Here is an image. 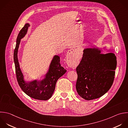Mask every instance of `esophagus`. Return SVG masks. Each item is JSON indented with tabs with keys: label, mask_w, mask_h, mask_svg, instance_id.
Wrapping results in <instances>:
<instances>
[{
	"label": "esophagus",
	"mask_w": 128,
	"mask_h": 128,
	"mask_svg": "<svg viewBox=\"0 0 128 128\" xmlns=\"http://www.w3.org/2000/svg\"><path fill=\"white\" fill-rule=\"evenodd\" d=\"M77 48L76 47H73L71 50H69L67 54V58L69 61L72 60L76 55V52Z\"/></svg>",
	"instance_id": "1"
}]
</instances>
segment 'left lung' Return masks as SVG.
<instances>
[{"instance_id":"1","label":"left lung","mask_w":128,"mask_h":128,"mask_svg":"<svg viewBox=\"0 0 128 128\" xmlns=\"http://www.w3.org/2000/svg\"><path fill=\"white\" fill-rule=\"evenodd\" d=\"M76 67L78 79L76 90L86 100L98 98L112 86L116 66V56L113 53L102 54L98 48H86Z\"/></svg>"}]
</instances>
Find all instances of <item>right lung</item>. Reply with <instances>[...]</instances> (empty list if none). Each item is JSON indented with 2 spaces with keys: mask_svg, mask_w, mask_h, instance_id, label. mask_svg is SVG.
Instances as JSON below:
<instances>
[{
  "mask_svg": "<svg viewBox=\"0 0 128 128\" xmlns=\"http://www.w3.org/2000/svg\"><path fill=\"white\" fill-rule=\"evenodd\" d=\"M30 26L29 24H26L20 30L17 38L14 54L16 78L20 86L27 95L36 100H46L52 97L55 90L57 80L66 73V70L62 66L60 56L56 55L52 60L48 70L44 79L28 82L24 80V76L20 66L18 52L20 40L26 34Z\"/></svg>",
  "mask_w": 128,
  "mask_h": 128,
  "instance_id": "1",
  "label": "right lung"
}]
</instances>
